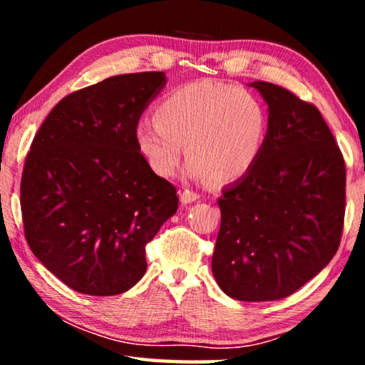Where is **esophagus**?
Returning <instances> with one entry per match:
<instances>
[{
  "instance_id": "34e87169",
  "label": "esophagus",
  "mask_w": 365,
  "mask_h": 365,
  "mask_svg": "<svg viewBox=\"0 0 365 365\" xmlns=\"http://www.w3.org/2000/svg\"><path fill=\"white\" fill-rule=\"evenodd\" d=\"M197 197H200V195L195 193L193 190H183L180 193V200H182V202H185V205H190V202L196 201Z\"/></svg>"
}]
</instances>
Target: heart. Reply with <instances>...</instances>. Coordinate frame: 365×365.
I'll return each mask as SVG.
<instances>
[{
	"label": "heart",
	"mask_w": 365,
	"mask_h": 365,
	"mask_svg": "<svg viewBox=\"0 0 365 365\" xmlns=\"http://www.w3.org/2000/svg\"><path fill=\"white\" fill-rule=\"evenodd\" d=\"M154 119L138 122L135 141L160 177L174 175L185 143L188 178L238 180L255 168L267 133V114L255 95L212 80L170 91L158 103Z\"/></svg>",
	"instance_id": "b5f03b06"
}]
</instances>
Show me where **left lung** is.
<instances>
[{"mask_svg":"<svg viewBox=\"0 0 365 365\" xmlns=\"http://www.w3.org/2000/svg\"><path fill=\"white\" fill-rule=\"evenodd\" d=\"M267 104L255 168L222 190L212 274L240 301L287 298L314 279L339 246L346 170L341 151L312 104L252 82Z\"/></svg>","mask_w":365,"mask_h":365,"instance_id":"obj_1","label":"left lung"}]
</instances>
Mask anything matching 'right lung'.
Instances as JSON below:
<instances>
[{"label": "right lung", "mask_w": 365, "mask_h": 365, "mask_svg": "<svg viewBox=\"0 0 365 365\" xmlns=\"http://www.w3.org/2000/svg\"><path fill=\"white\" fill-rule=\"evenodd\" d=\"M168 83L123 73L61 100L35 135L21 182L27 243L78 293L114 296L146 272V245L177 212L174 185L141 156L135 128Z\"/></svg>", "instance_id": "add662e5"}]
</instances>
